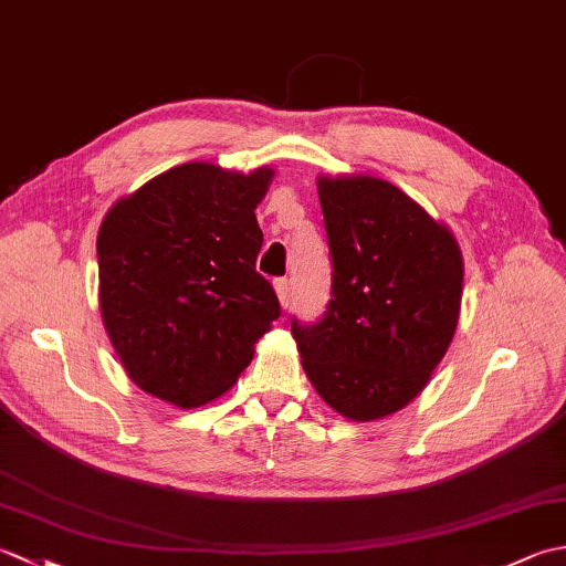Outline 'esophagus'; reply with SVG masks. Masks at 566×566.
Instances as JSON below:
<instances>
[{
    "mask_svg": "<svg viewBox=\"0 0 566 566\" xmlns=\"http://www.w3.org/2000/svg\"><path fill=\"white\" fill-rule=\"evenodd\" d=\"M274 290H276V296H280L282 306L286 308L292 302V286H290V280H274Z\"/></svg>",
    "mask_w": 566,
    "mask_h": 566,
    "instance_id": "obj_1",
    "label": "esophagus"
}]
</instances>
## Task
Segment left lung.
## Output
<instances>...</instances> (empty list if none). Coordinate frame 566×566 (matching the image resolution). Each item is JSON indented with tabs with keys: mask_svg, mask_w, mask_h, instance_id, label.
<instances>
[{
	"mask_svg": "<svg viewBox=\"0 0 566 566\" xmlns=\"http://www.w3.org/2000/svg\"><path fill=\"white\" fill-rule=\"evenodd\" d=\"M333 260L326 314L292 321L308 381L367 423L426 389L460 318L464 264L452 231L387 179L318 177Z\"/></svg>",
	"mask_w": 566,
	"mask_h": 566,
	"instance_id": "1",
	"label": "left lung"
}]
</instances>
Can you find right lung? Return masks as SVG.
<instances>
[{"instance_id":"right-lung-1","label":"right lung","mask_w":566,"mask_h":566,"mask_svg":"<svg viewBox=\"0 0 566 566\" xmlns=\"http://www.w3.org/2000/svg\"><path fill=\"white\" fill-rule=\"evenodd\" d=\"M274 170L177 165L106 211L97 235L99 308L128 377L197 408L233 387L280 298L255 270V209Z\"/></svg>"}]
</instances>
